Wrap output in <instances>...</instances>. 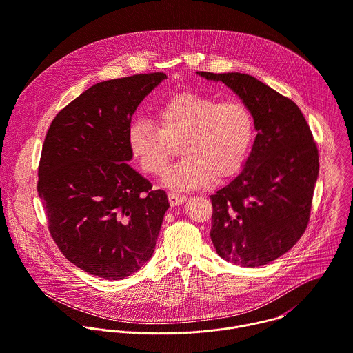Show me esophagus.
<instances>
[{
  "mask_svg": "<svg viewBox=\"0 0 353 353\" xmlns=\"http://www.w3.org/2000/svg\"><path fill=\"white\" fill-rule=\"evenodd\" d=\"M186 200H188V197L183 196V194L168 193V201H170V204H171L172 207H174V205H181V204H183Z\"/></svg>",
  "mask_w": 353,
  "mask_h": 353,
  "instance_id": "esophagus-1",
  "label": "esophagus"
}]
</instances>
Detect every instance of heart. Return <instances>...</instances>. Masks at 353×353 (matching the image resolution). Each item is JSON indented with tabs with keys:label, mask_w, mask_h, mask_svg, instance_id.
<instances>
[{
	"label": "heart",
	"mask_w": 353,
	"mask_h": 353,
	"mask_svg": "<svg viewBox=\"0 0 353 353\" xmlns=\"http://www.w3.org/2000/svg\"><path fill=\"white\" fill-rule=\"evenodd\" d=\"M254 137V121L241 101L179 93L154 111V124L135 120L128 128V148L141 170L160 176L179 143L183 157L171 167L164 183L175 190L207 186L212 176L225 179L245 163Z\"/></svg>",
	"instance_id": "b5f03b06"
}]
</instances>
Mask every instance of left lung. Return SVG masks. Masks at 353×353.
<instances>
[{"label":"left lung","mask_w":353,"mask_h":353,"mask_svg":"<svg viewBox=\"0 0 353 353\" xmlns=\"http://www.w3.org/2000/svg\"><path fill=\"white\" fill-rule=\"evenodd\" d=\"M229 86L257 131L241 174L211 196V239L221 257L241 267L278 259L304 234L319 154L300 108L259 79L239 72H197Z\"/></svg>","instance_id":"left-lung-1"}]
</instances>
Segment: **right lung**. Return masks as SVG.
<instances>
[{
	"mask_svg": "<svg viewBox=\"0 0 353 353\" xmlns=\"http://www.w3.org/2000/svg\"><path fill=\"white\" fill-rule=\"evenodd\" d=\"M163 72L100 82L53 119L38 165V196L61 253L81 270L123 279L153 254L168 210L164 190L134 171L128 128Z\"/></svg>",
	"mask_w": 353,
	"mask_h": 353,
	"instance_id": "1",
	"label": "right lung"
}]
</instances>
